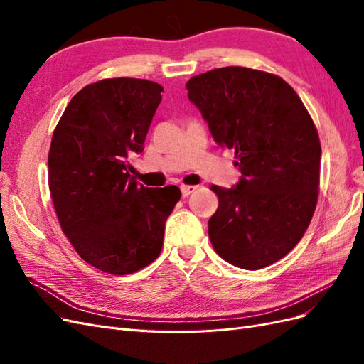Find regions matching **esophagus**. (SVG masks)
I'll use <instances>...</instances> for the list:
<instances>
[{
  "label": "esophagus",
  "mask_w": 364,
  "mask_h": 364,
  "mask_svg": "<svg viewBox=\"0 0 364 364\" xmlns=\"http://www.w3.org/2000/svg\"><path fill=\"white\" fill-rule=\"evenodd\" d=\"M197 190V186H193V185H182L181 186V191H182V196L183 197H188L191 193H194Z\"/></svg>",
  "instance_id": "1"
}]
</instances>
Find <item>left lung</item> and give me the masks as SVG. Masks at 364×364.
Listing matches in <instances>:
<instances>
[{
	"label": "left lung",
	"instance_id": "8db88e82",
	"mask_svg": "<svg viewBox=\"0 0 364 364\" xmlns=\"http://www.w3.org/2000/svg\"><path fill=\"white\" fill-rule=\"evenodd\" d=\"M190 102L220 147L235 151L241 179L211 186L218 208L208 222L214 250L232 266L258 270L301 241L318 196L321 141L293 87L245 67L217 68L186 83Z\"/></svg>",
	"mask_w": 364,
	"mask_h": 364
}]
</instances>
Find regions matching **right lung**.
Returning <instances> with one entry per match:
<instances>
[{"label": "right lung", "instance_id": "right-lung-1", "mask_svg": "<svg viewBox=\"0 0 364 364\" xmlns=\"http://www.w3.org/2000/svg\"><path fill=\"white\" fill-rule=\"evenodd\" d=\"M162 91L130 77L91 83L54 129L48 185L60 228L75 252L106 273L130 274L155 261L181 199L178 186L147 188L127 171L129 158L144 150Z\"/></svg>", "mask_w": 364, "mask_h": 364}]
</instances>
